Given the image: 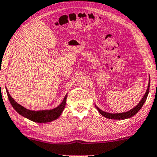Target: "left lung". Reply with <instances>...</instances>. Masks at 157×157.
<instances>
[{"label": "left lung", "instance_id": "1", "mask_svg": "<svg viewBox=\"0 0 157 157\" xmlns=\"http://www.w3.org/2000/svg\"><path fill=\"white\" fill-rule=\"evenodd\" d=\"M149 88H150V76H149L148 88H147V90H146V92H145L144 96L143 97L142 100L140 101L139 104H138L137 106H135V107H134L132 109H131L128 112H122V113L112 114V113H108V112L102 111V110L100 109L97 106H95V107H96L98 111L99 112V113L101 114V115L104 116V117H106V118L114 119V120H124V119H127V118H130V117H132V116L136 115V114H137V112L140 110V109L142 108V106H143V104H145V101H146V99H147V97H148V93H149Z\"/></svg>", "mask_w": 157, "mask_h": 157}]
</instances>
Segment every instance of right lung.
I'll return each instance as SVG.
<instances>
[{
    "label": "right lung",
    "instance_id": "obj_1",
    "mask_svg": "<svg viewBox=\"0 0 157 157\" xmlns=\"http://www.w3.org/2000/svg\"><path fill=\"white\" fill-rule=\"evenodd\" d=\"M7 95H8L9 100L10 101L11 104L13 108L16 110L20 115L23 117H26L27 119L30 121H34L36 123H48L51 122V121H55L61 115V114L63 112L64 106L66 104V100H67V95L64 98V100L61 103L60 105L54 109L50 110H40V111H32L25 109L21 105L16 102L12 96L9 95L8 90L6 89Z\"/></svg>",
    "mask_w": 157,
    "mask_h": 157
}]
</instances>
